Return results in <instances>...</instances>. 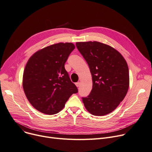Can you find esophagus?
<instances>
[{"mask_svg":"<svg viewBox=\"0 0 152 152\" xmlns=\"http://www.w3.org/2000/svg\"><path fill=\"white\" fill-rule=\"evenodd\" d=\"M75 84H76V87H79L80 86V83H79V82L76 83Z\"/></svg>","mask_w":152,"mask_h":152,"instance_id":"esophagus-1","label":"esophagus"}]
</instances>
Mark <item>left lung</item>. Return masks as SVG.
I'll return each mask as SVG.
<instances>
[{"mask_svg": "<svg viewBox=\"0 0 152 152\" xmlns=\"http://www.w3.org/2000/svg\"><path fill=\"white\" fill-rule=\"evenodd\" d=\"M76 45L92 76V91L83 98L86 109L96 116L112 113L128 90L129 69L125 59L114 48L98 42H77Z\"/></svg>", "mask_w": 152, "mask_h": 152, "instance_id": "obj_1", "label": "left lung"}]
</instances>
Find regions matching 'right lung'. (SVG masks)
<instances>
[{"mask_svg": "<svg viewBox=\"0 0 152 152\" xmlns=\"http://www.w3.org/2000/svg\"><path fill=\"white\" fill-rule=\"evenodd\" d=\"M75 48L72 43H58L38 50L28 59L23 87L30 103L39 112L48 115L59 113L70 96L77 92L65 69Z\"/></svg>", "mask_w": 152, "mask_h": 152, "instance_id": "right-lung-1", "label": "right lung"}]
</instances>
